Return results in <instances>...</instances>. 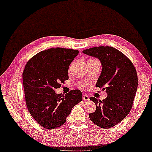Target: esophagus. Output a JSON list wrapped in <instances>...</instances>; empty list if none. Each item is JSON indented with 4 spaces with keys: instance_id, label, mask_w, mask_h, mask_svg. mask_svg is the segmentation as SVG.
<instances>
[{
    "instance_id": "obj_1",
    "label": "esophagus",
    "mask_w": 152,
    "mask_h": 152,
    "mask_svg": "<svg viewBox=\"0 0 152 152\" xmlns=\"http://www.w3.org/2000/svg\"><path fill=\"white\" fill-rule=\"evenodd\" d=\"M82 99H83V100H84V101H87V100H88V99H89V97L87 95L84 94V95H83V96H82Z\"/></svg>"
}]
</instances>
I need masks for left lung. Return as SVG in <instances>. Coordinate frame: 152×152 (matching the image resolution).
Segmentation results:
<instances>
[{
  "mask_svg": "<svg viewBox=\"0 0 152 152\" xmlns=\"http://www.w3.org/2000/svg\"><path fill=\"white\" fill-rule=\"evenodd\" d=\"M83 53L100 60L102 70L96 86L108 94L102 101L90 97L96 109L89 113V118L99 127L109 129L121 122L132 109L138 88L136 68L125 55L111 46L91 48Z\"/></svg>",
  "mask_w": 152,
  "mask_h": 152,
  "instance_id": "obj_1",
  "label": "left lung"
}]
</instances>
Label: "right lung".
Listing matches in <instances>:
<instances>
[{
    "mask_svg": "<svg viewBox=\"0 0 152 152\" xmlns=\"http://www.w3.org/2000/svg\"><path fill=\"white\" fill-rule=\"evenodd\" d=\"M78 53V50L50 48L33 56L25 66L23 82L27 108L35 121L46 129L65 123L72 107L82 100L78 89L65 95L55 91L68 80V68Z\"/></svg>",
    "mask_w": 152,
    "mask_h": 152,
    "instance_id": "1",
    "label": "right lung"
}]
</instances>
